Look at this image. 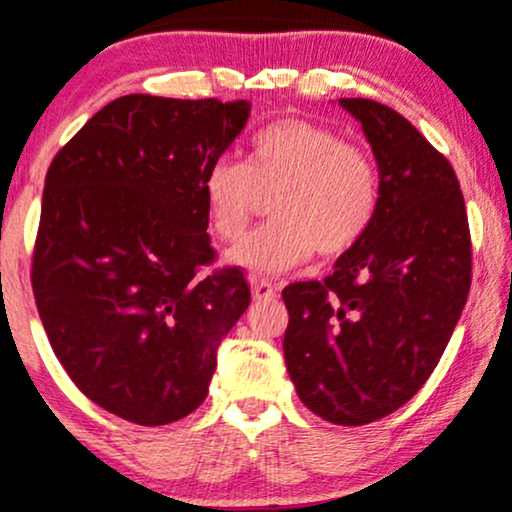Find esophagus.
<instances>
[{
  "label": "esophagus",
  "instance_id": "34e87169",
  "mask_svg": "<svg viewBox=\"0 0 512 512\" xmlns=\"http://www.w3.org/2000/svg\"><path fill=\"white\" fill-rule=\"evenodd\" d=\"M252 296L257 301L272 299V296H277V286L269 282V279H252Z\"/></svg>",
  "mask_w": 512,
  "mask_h": 512
}]
</instances>
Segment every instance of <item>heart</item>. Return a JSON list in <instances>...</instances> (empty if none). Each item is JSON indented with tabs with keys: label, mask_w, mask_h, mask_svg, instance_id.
I'll return each instance as SVG.
<instances>
[{
	"label": "heart",
	"mask_w": 512,
	"mask_h": 512,
	"mask_svg": "<svg viewBox=\"0 0 512 512\" xmlns=\"http://www.w3.org/2000/svg\"><path fill=\"white\" fill-rule=\"evenodd\" d=\"M269 193L274 218L230 252V262L250 272H282L313 250L325 260L350 252L372 228L381 182L372 155L333 128L277 119L250 138L243 162L221 157L204 172L213 235L235 243Z\"/></svg>",
	"instance_id": "obj_1"
}]
</instances>
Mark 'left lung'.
Here are the masks:
<instances>
[{
  "mask_svg": "<svg viewBox=\"0 0 512 512\" xmlns=\"http://www.w3.org/2000/svg\"><path fill=\"white\" fill-rule=\"evenodd\" d=\"M362 123L381 174L376 218L323 282L282 291L284 359L303 406L335 425L398 411L430 379L471 286L459 179L391 106L340 99Z\"/></svg>",
  "mask_w": 512,
  "mask_h": 512,
  "instance_id": "left-lung-1",
  "label": "left lung"
}]
</instances>
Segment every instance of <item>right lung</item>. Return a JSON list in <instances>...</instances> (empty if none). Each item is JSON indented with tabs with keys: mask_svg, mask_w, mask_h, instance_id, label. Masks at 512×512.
Here are the masks:
<instances>
[{
	"mask_svg": "<svg viewBox=\"0 0 512 512\" xmlns=\"http://www.w3.org/2000/svg\"><path fill=\"white\" fill-rule=\"evenodd\" d=\"M243 99L128 94L50 162L31 286L48 342L89 401L167 425L209 393L216 347L250 306L216 267L201 179L243 131Z\"/></svg>",
	"mask_w": 512,
	"mask_h": 512,
	"instance_id": "1",
	"label": "right lung"
}]
</instances>
